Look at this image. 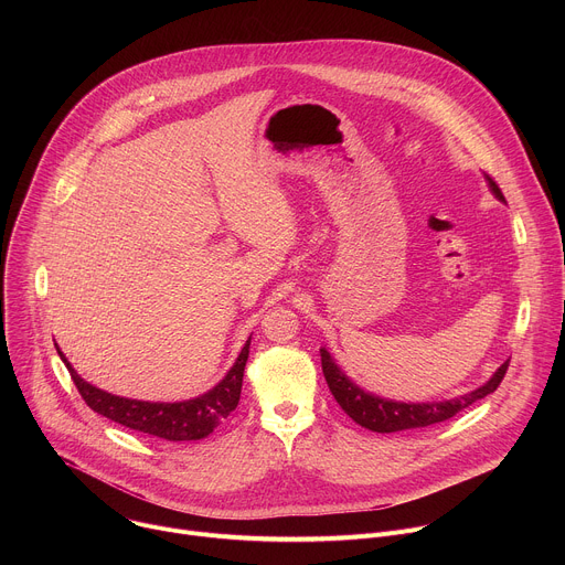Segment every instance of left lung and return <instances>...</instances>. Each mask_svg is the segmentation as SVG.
<instances>
[{
  "label": "left lung",
  "mask_w": 565,
  "mask_h": 565,
  "mask_svg": "<svg viewBox=\"0 0 565 565\" xmlns=\"http://www.w3.org/2000/svg\"><path fill=\"white\" fill-rule=\"evenodd\" d=\"M488 181H490L492 192L503 201L505 196L490 174H488ZM319 355H321V371H324L327 384H329L333 397L338 399V405L358 425H362L364 429L377 431V434L420 429V427L438 425V423L454 418L456 414H460L462 409L473 405L476 399L494 393L499 388V384L503 382L508 366H510V360H508L505 364H501V369L494 373V377L486 386H480L467 395L445 399V402H423V405H407V402H391V399H382L377 395L362 391L340 371V366L333 362V358L329 355L327 349H321Z\"/></svg>",
  "instance_id": "left-lung-1"
}]
</instances>
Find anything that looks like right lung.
Masks as SVG:
<instances>
[{"instance_id":"add662e5","label":"right lung","mask_w":565,"mask_h":565,"mask_svg":"<svg viewBox=\"0 0 565 565\" xmlns=\"http://www.w3.org/2000/svg\"><path fill=\"white\" fill-rule=\"evenodd\" d=\"M62 362L66 364L73 384L79 395L87 402V407L96 414L129 427L140 434H149L163 440H201L210 436L238 405L241 384H244V369L250 353V340L241 349L230 373L205 395L188 399V402H142L111 395L107 391L96 388L94 384L79 377L73 366L66 362L64 353L57 349Z\"/></svg>"}]
</instances>
